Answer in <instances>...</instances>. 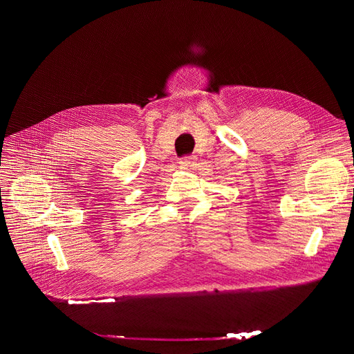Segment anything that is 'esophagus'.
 Returning <instances> with one entry per match:
<instances>
[{
    "label": "esophagus",
    "mask_w": 354,
    "mask_h": 354,
    "mask_svg": "<svg viewBox=\"0 0 354 354\" xmlns=\"http://www.w3.org/2000/svg\"><path fill=\"white\" fill-rule=\"evenodd\" d=\"M180 168H183L185 171H192L194 169V165H195V160L192 156H186L180 160Z\"/></svg>",
    "instance_id": "34e87169"
}]
</instances>
